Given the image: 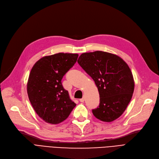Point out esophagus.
Masks as SVG:
<instances>
[{"instance_id": "obj_1", "label": "esophagus", "mask_w": 159, "mask_h": 159, "mask_svg": "<svg viewBox=\"0 0 159 159\" xmlns=\"http://www.w3.org/2000/svg\"><path fill=\"white\" fill-rule=\"evenodd\" d=\"M84 101H85V98H84V97L81 98H80V102H84Z\"/></svg>"}]
</instances>
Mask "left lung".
I'll return each mask as SVG.
<instances>
[{
    "mask_svg": "<svg viewBox=\"0 0 159 159\" xmlns=\"http://www.w3.org/2000/svg\"><path fill=\"white\" fill-rule=\"evenodd\" d=\"M78 62L94 80L99 93V106L92 111L94 116L107 122L119 118L134 91V80L128 65L116 54L98 51L81 54Z\"/></svg>",
    "mask_w": 159,
    "mask_h": 159,
    "instance_id": "obj_1",
    "label": "left lung"
}]
</instances>
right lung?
Returning a JSON list of instances; mask_svg holds the SVG:
<instances>
[{
  "label": "right lung",
  "mask_w": 159,
  "mask_h": 159,
  "mask_svg": "<svg viewBox=\"0 0 159 159\" xmlns=\"http://www.w3.org/2000/svg\"><path fill=\"white\" fill-rule=\"evenodd\" d=\"M78 54L60 52L39 59L33 66L27 84L31 105L45 122L57 124L66 119L76 104L61 80L77 61Z\"/></svg>",
  "instance_id": "right-lung-1"
}]
</instances>
